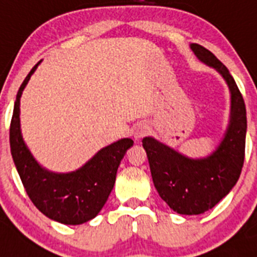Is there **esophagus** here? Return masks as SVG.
Here are the masks:
<instances>
[{"label":"esophagus","instance_id":"1","mask_svg":"<svg viewBox=\"0 0 257 257\" xmlns=\"http://www.w3.org/2000/svg\"><path fill=\"white\" fill-rule=\"evenodd\" d=\"M147 131H148L147 126H144V124H138V126L135 127V130H134L133 135L135 139H140V138H143V136L147 134Z\"/></svg>","mask_w":257,"mask_h":257}]
</instances>
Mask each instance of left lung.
<instances>
[{"mask_svg":"<svg viewBox=\"0 0 257 257\" xmlns=\"http://www.w3.org/2000/svg\"><path fill=\"white\" fill-rule=\"evenodd\" d=\"M190 49L225 79L231 105L224 139L206 158H188L153 138L143 139L157 192L170 208L181 215H199L211 210L234 187L243 167L247 130L243 96L228 68L201 45L192 44Z\"/></svg>","mask_w":257,"mask_h":257,"instance_id":"left-lung-1","label":"left lung"}]
</instances>
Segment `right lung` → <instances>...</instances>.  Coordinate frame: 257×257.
I'll use <instances>...</instances> for the list:
<instances>
[{
	"mask_svg": "<svg viewBox=\"0 0 257 257\" xmlns=\"http://www.w3.org/2000/svg\"><path fill=\"white\" fill-rule=\"evenodd\" d=\"M40 63L23 81L14 104L10 124L11 156L33 205L49 219L67 225H79L94 219L105 205L115 183L118 166L134 142L121 139L108 145L73 172L56 174L41 167L23 140L19 117L20 96Z\"/></svg>",
	"mask_w": 257,
	"mask_h": 257,
	"instance_id": "1",
	"label": "right lung"
}]
</instances>
